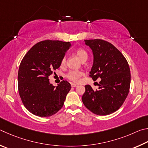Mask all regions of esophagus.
Here are the masks:
<instances>
[{
  "label": "esophagus",
  "mask_w": 148,
  "mask_h": 148,
  "mask_svg": "<svg viewBox=\"0 0 148 148\" xmlns=\"http://www.w3.org/2000/svg\"><path fill=\"white\" fill-rule=\"evenodd\" d=\"M71 87H76V86H78V84H75V83H71Z\"/></svg>",
  "instance_id": "34e87169"
}]
</instances>
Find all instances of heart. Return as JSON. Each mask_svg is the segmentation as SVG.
Instances as JSON below:
<instances>
[{"instance_id": "b5f03b06", "label": "heart", "mask_w": 148, "mask_h": 148, "mask_svg": "<svg viewBox=\"0 0 148 148\" xmlns=\"http://www.w3.org/2000/svg\"><path fill=\"white\" fill-rule=\"evenodd\" d=\"M75 53L77 56L79 57V58L81 60L82 62H85L88 58V53L87 52L84 50V49L82 48L77 49ZM66 64V56H64L62 57L60 61V65L61 66H64ZM83 75V73L81 71H75V70H71L69 71L66 74V78L68 79L70 81H71L74 82H77L81 79V77Z\"/></svg>"}]
</instances>
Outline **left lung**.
Returning a JSON list of instances; mask_svg holds the SVG:
<instances>
[{"mask_svg":"<svg viewBox=\"0 0 148 148\" xmlns=\"http://www.w3.org/2000/svg\"><path fill=\"white\" fill-rule=\"evenodd\" d=\"M92 49L94 64L89 76L96 81L101 79L99 89L85 86L82 101L85 107L97 115L105 116L114 112L127 97L131 84L128 62L122 53L112 43L100 39L86 40Z\"/></svg>","mask_w":148,"mask_h":148,"instance_id":"obj_1","label":"left lung"}]
</instances>
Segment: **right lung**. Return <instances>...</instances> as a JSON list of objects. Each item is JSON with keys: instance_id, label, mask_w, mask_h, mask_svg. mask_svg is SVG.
Returning a JSON list of instances; mask_svg holds the SVG:
<instances>
[{"instance_id": "add662e5", "label": "right lung", "mask_w": 148, "mask_h": 148, "mask_svg": "<svg viewBox=\"0 0 148 148\" xmlns=\"http://www.w3.org/2000/svg\"><path fill=\"white\" fill-rule=\"evenodd\" d=\"M70 46V42L59 40L41 41L21 62L18 90L23 104L33 114L49 117L63 107L71 84L62 81L55 87L50 84L49 77L60 66L61 59Z\"/></svg>"}]
</instances>
